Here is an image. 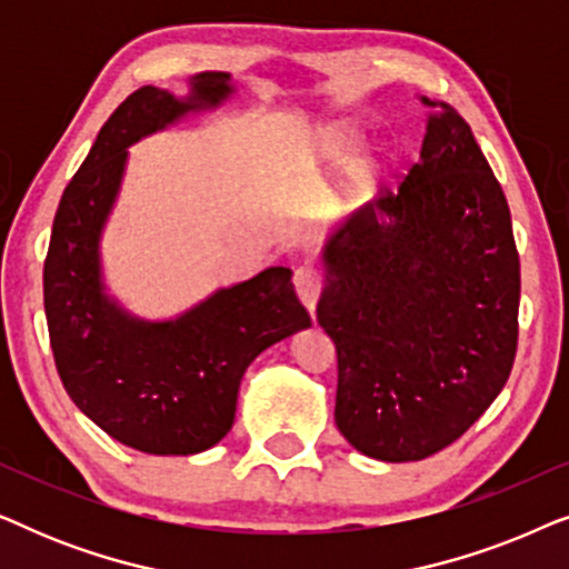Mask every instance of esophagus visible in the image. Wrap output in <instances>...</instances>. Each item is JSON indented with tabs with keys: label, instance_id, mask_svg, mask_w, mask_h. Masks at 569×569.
Instances as JSON below:
<instances>
[{
	"label": "esophagus",
	"instance_id": "obj_1",
	"mask_svg": "<svg viewBox=\"0 0 569 569\" xmlns=\"http://www.w3.org/2000/svg\"><path fill=\"white\" fill-rule=\"evenodd\" d=\"M292 282H295V290H298L300 302L308 308V313L313 316L316 313V302L323 292L321 271L313 269V267H300L298 271H295Z\"/></svg>",
	"mask_w": 569,
	"mask_h": 569
}]
</instances>
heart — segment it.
<instances>
[{"label":"heart","mask_w":569,"mask_h":569,"mask_svg":"<svg viewBox=\"0 0 569 569\" xmlns=\"http://www.w3.org/2000/svg\"><path fill=\"white\" fill-rule=\"evenodd\" d=\"M326 150H329L333 160H345L349 150H352V134L341 129L329 131V137H326Z\"/></svg>","instance_id":"obj_1"}]
</instances>
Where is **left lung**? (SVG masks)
Masks as SVG:
<instances>
[{"mask_svg":"<svg viewBox=\"0 0 569 569\" xmlns=\"http://www.w3.org/2000/svg\"><path fill=\"white\" fill-rule=\"evenodd\" d=\"M440 106L399 193L333 232L316 308L337 347L339 432L391 463L461 438L508 383L518 349L508 201L469 123Z\"/></svg>","mask_w":569,"mask_h":569,"instance_id":"left-lung-1","label":"left lung"}]
</instances>
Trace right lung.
<instances>
[{"instance_id": "1", "label": "right lung", "mask_w": 569, "mask_h": 569, "mask_svg": "<svg viewBox=\"0 0 569 569\" xmlns=\"http://www.w3.org/2000/svg\"><path fill=\"white\" fill-rule=\"evenodd\" d=\"M230 74L191 80V98L139 88L103 123L53 217L43 306L69 399L123 446L154 456L212 448L236 419L240 378L274 341L310 326L292 271L271 267L168 323L129 318L103 295L98 238L119 191L127 147L191 108L217 106Z\"/></svg>"}]
</instances>
